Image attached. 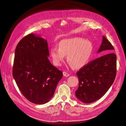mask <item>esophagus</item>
<instances>
[{"mask_svg": "<svg viewBox=\"0 0 126 126\" xmlns=\"http://www.w3.org/2000/svg\"><path fill=\"white\" fill-rule=\"evenodd\" d=\"M63 74L64 76L65 77H67L70 76V74L67 73V72H64V71L63 72Z\"/></svg>", "mask_w": 126, "mask_h": 126, "instance_id": "34e87169", "label": "esophagus"}]
</instances>
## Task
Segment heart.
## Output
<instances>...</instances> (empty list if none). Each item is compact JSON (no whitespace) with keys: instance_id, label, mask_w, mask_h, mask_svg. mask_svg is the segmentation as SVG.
I'll use <instances>...</instances> for the list:
<instances>
[{"instance_id":"obj_1","label":"heart","mask_w":126,"mask_h":126,"mask_svg":"<svg viewBox=\"0 0 126 126\" xmlns=\"http://www.w3.org/2000/svg\"><path fill=\"white\" fill-rule=\"evenodd\" d=\"M93 51L92 43L81 38L75 37L62 40L59 43V48H52L50 55L54 64L60 66L65 59L74 69L84 67L91 59Z\"/></svg>"}]
</instances>
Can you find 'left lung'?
I'll list each match as a JSON object with an SVG mask.
<instances>
[{
    "mask_svg": "<svg viewBox=\"0 0 126 126\" xmlns=\"http://www.w3.org/2000/svg\"><path fill=\"white\" fill-rule=\"evenodd\" d=\"M113 49L111 43L103 36L102 44L98 52ZM116 72L117 56L113 53L90 62L77 72L79 83L78 89L75 91V96L85 103L99 100L113 84Z\"/></svg>",
    "mask_w": 126,
    "mask_h": 126,
    "instance_id": "1",
    "label": "left lung"
}]
</instances>
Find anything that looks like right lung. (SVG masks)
<instances>
[{
  "mask_svg": "<svg viewBox=\"0 0 126 126\" xmlns=\"http://www.w3.org/2000/svg\"><path fill=\"white\" fill-rule=\"evenodd\" d=\"M49 55L47 41L34 34L21 39L15 49L13 77L23 95L35 104L48 102L63 77Z\"/></svg>",
  "mask_w": 126,
  "mask_h": 126,
  "instance_id": "obj_1",
  "label": "right lung"
}]
</instances>
